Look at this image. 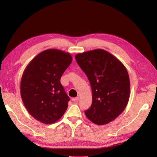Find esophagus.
<instances>
[{
    "mask_svg": "<svg viewBox=\"0 0 157 157\" xmlns=\"http://www.w3.org/2000/svg\"><path fill=\"white\" fill-rule=\"evenodd\" d=\"M79 100V98L77 97V98H74L72 99V101L75 103H77L78 101Z\"/></svg>",
    "mask_w": 157,
    "mask_h": 157,
    "instance_id": "1",
    "label": "esophagus"
}]
</instances>
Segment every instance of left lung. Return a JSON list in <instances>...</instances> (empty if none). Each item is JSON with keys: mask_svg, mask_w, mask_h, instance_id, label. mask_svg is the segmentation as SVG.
I'll use <instances>...</instances> for the list:
<instances>
[{"mask_svg": "<svg viewBox=\"0 0 157 157\" xmlns=\"http://www.w3.org/2000/svg\"><path fill=\"white\" fill-rule=\"evenodd\" d=\"M75 59L92 88V103L85 115L98 125L112 122L124 110L129 100L130 82L125 66L103 49L78 53Z\"/></svg>", "mask_w": 157, "mask_h": 157, "instance_id": "obj_1", "label": "left lung"}]
</instances>
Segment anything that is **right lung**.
<instances>
[{
	"label": "right lung",
	"mask_w": 157,
	"mask_h": 157,
	"mask_svg": "<svg viewBox=\"0 0 157 157\" xmlns=\"http://www.w3.org/2000/svg\"><path fill=\"white\" fill-rule=\"evenodd\" d=\"M72 60L68 52L48 49L36 55L23 71L21 97L27 111L38 121L53 124L67 110L69 98L60 78Z\"/></svg>",
	"instance_id": "1"
}]
</instances>
